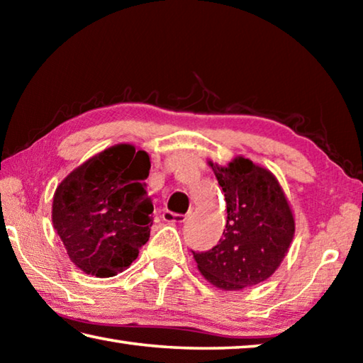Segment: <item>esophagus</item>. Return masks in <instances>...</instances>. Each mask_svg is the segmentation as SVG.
<instances>
[{"label": "esophagus", "instance_id": "1", "mask_svg": "<svg viewBox=\"0 0 363 363\" xmlns=\"http://www.w3.org/2000/svg\"><path fill=\"white\" fill-rule=\"evenodd\" d=\"M163 220H164V223H171V224H181V223H184V220H186V216H184V214L164 211L163 213Z\"/></svg>", "mask_w": 363, "mask_h": 363}]
</instances>
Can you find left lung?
<instances>
[{"label": "left lung", "instance_id": "left-lung-1", "mask_svg": "<svg viewBox=\"0 0 363 363\" xmlns=\"http://www.w3.org/2000/svg\"><path fill=\"white\" fill-rule=\"evenodd\" d=\"M223 187L227 223L219 243L195 253L200 274L213 286L237 291L267 280L294 237V216L280 182L267 168L235 157L220 167L208 162Z\"/></svg>", "mask_w": 363, "mask_h": 363}]
</instances>
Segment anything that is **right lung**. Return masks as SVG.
Wrapping results in <instances>:
<instances>
[{"label":"right lung","instance_id":"1","mask_svg":"<svg viewBox=\"0 0 363 363\" xmlns=\"http://www.w3.org/2000/svg\"><path fill=\"white\" fill-rule=\"evenodd\" d=\"M150 157L133 144L96 153L59 184L52 225L84 274L113 277L131 266L150 237L153 205L145 179Z\"/></svg>","mask_w":363,"mask_h":363}]
</instances>
